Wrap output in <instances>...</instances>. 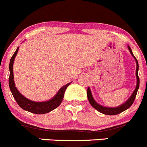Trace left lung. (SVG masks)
Returning <instances> with one entry per match:
<instances>
[{
    "instance_id": "obj_1",
    "label": "left lung",
    "mask_w": 147,
    "mask_h": 147,
    "mask_svg": "<svg viewBox=\"0 0 147 147\" xmlns=\"http://www.w3.org/2000/svg\"><path fill=\"white\" fill-rule=\"evenodd\" d=\"M128 49L129 50H130V53L132 54V56L135 57L134 55L132 54V50H131V49L129 46H128ZM135 59L137 63V69H136V76H137V86H136V88H135V91H134L133 93H132V94L131 95L130 98L128 99V100H127L125 103H124L123 105H121L118 107H116V108H109V107H102V106L98 105V104L94 101V99H93L92 96V93L90 92V88H88V90H87V96H88V101H89V102L90 103V105H92V107H94L95 109H97V111L100 112V113H102L106 115H116V114H118V113H121V112L125 111V110L127 109L128 108H130L131 106H132V104H133L134 101H135V99L137 95V91H138L139 87H140V78H139L138 76L139 64H138V61H137L136 58L135 57Z\"/></svg>"
}]
</instances>
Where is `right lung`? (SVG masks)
Instances as JSON below:
<instances>
[{
  "instance_id": "add662e5",
  "label": "right lung",
  "mask_w": 147,
  "mask_h": 147,
  "mask_svg": "<svg viewBox=\"0 0 147 147\" xmlns=\"http://www.w3.org/2000/svg\"><path fill=\"white\" fill-rule=\"evenodd\" d=\"M19 48H17L16 51L15 52L13 55L12 56L10 61V65H9V69H10V76H9V87L13 95L14 98L16 100L17 103L18 105L23 109L25 111L31 112V113H36V114H44V113H48V112L53 111L57 107H59L62 102L63 98H64V94L65 92L66 89L67 87L70 85L71 83H68L63 86L62 88L58 91L57 94L50 100L47 101V102H36L33 101L29 100L26 99V97L22 95L19 91L17 90L16 87L15 86V83H14V76H13V62L15 60V57H16Z\"/></svg>"
}]
</instances>
